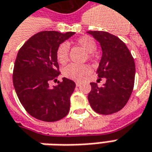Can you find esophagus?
<instances>
[{
  "label": "esophagus",
  "instance_id": "obj_1",
  "mask_svg": "<svg viewBox=\"0 0 152 152\" xmlns=\"http://www.w3.org/2000/svg\"><path fill=\"white\" fill-rule=\"evenodd\" d=\"M75 83H76V85H77V86H79V85H80V83H79V82H78V81H76V82H75Z\"/></svg>",
  "mask_w": 152,
  "mask_h": 152
}]
</instances>
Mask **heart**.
Instances as JSON below:
<instances>
[{"mask_svg":"<svg viewBox=\"0 0 152 152\" xmlns=\"http://www.w3.org/2000/svg\"><path fill=\"white\" fill-rule=\"evenodd\" d=\"M76 43L80 46L85 52L88 53V58H91L93 53L96 50V42L91 37L83 36L77 39ZM69 46L68 43L64 42L58 48L56 52V56L58 63L61 64H65L69 61ZM91 69L88 65L85 64H69L64 69V75L67 78L74 79V80H80L89 73Z\"/></svg>","mask_w":152,"mask_h":152,"instance_id":"obj_1","label":"heart"}]
</instances>
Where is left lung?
<instances>
[{
    "label": "left lung",
    "instance_id": "left-lung-1",
    "mask_svg": "<svg viewBox=\"0 0 152 152\" xmlns=\"http://www.w3.org/2000/svg\"><path fill=\"white\" fill-rule=\"evenodd\" d=\"M87 32L101 47L102 56L96 73L99 78L106 80L101 87L96 83H90L88 102L99 114H114L121 110L131 97L135 83L134 58L119 37L106 31Z\"/></svg>",
    "mask_w": 152,
    "mask_h": 152
}]
</instances>
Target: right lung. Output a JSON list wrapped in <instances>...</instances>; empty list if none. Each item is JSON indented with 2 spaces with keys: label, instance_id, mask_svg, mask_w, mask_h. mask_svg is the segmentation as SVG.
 <instances>
[{
  "label": "right lung",
  "instance_id": "obj_1",
  "mask_svg": "<svg viewBox=\"0 0 152 152\" xmlns=\"http://www.w3.org/2000/svg\"><path fill=\"white\" fill-rule=\"evenodd\" d=\"M75 32L41 31L30 37L17 53L13 85L22 106L37 120L53 122L69 114L70 97L76 84L63 78L50 87V80L59 75L56 52Z\"/></svg>",
  "mask_w": 152,
  "mask_h": 152
}]
</instances>
